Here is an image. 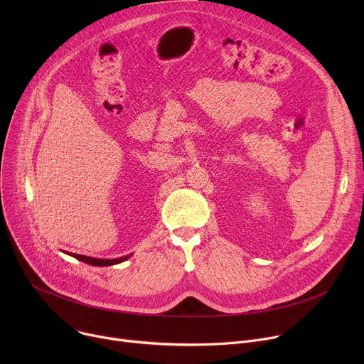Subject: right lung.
<instances>
[{"label": "right lung", "mask_w": 364, "mask_h": 364, "mask_svg": "<svg viewBox=\"0 0 364 364\" xmlns=\"http://www.w3.org/2000/svg\"><path fill=\"white\" fill-rule=\"evenodd\" d=\"M68 254V252H66ZM73 258L80 259L82 262H87L90 265H95V267H106V265H114V264H119L124 262L125 259H128L131 255L127 257H121V258H113V259H103V258H92V257H87V255H78V254H69Z\"/></svg>", "instance_id": "obj_1"}]
</instances>
